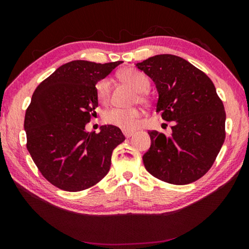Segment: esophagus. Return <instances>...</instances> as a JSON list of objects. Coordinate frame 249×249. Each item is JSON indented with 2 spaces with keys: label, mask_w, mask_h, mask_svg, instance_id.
Returning a JSON list of instances; mask_svg holds the SVG:
<instances>
[{
  "label": "esophagus",
  "mask_w": 249,
  "mask_h": 249,
  "mask_svg": "<svg viewBox=\"0 0 249 249\" xmlns=\"http://www.w3.org/2000/svg\"><path fill=\"white\" fill-rule=\"evenodd\" d=\"M123 134L125 135L126 138H129V137L133 136L134 132H133V130H123Z\"/></svg>",
  "instance_id": "obj_1"
}]
</instances>
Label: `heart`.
<instances>
[{"instance_id": "1", "label": "heart", "mask_w": 249, "mask_h": 249, "mask_svg": "<svg viewBox=\"0 0 249 249\" xmlns=\"http://www.w3.org/2000/svg\"><path fill=\"white\" fill-rule=\"evenodd\" d=\"M120 79L122 81L127 83L130 88L137 92L138 101L141 103L148 102V98L144 94V92L149 89L150 82L145 73L141 72L136 69L129 68L125 69L120 73ZM111 92V84L107 79L101 80L96 84V94L101 102H107ZM141 112L136 108L123 109V108H111L104 113L103 119L107 124L115 125L124 130H133L137 127L140 123Z\"/></svg>"}]
</instances>
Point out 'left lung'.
<instances>
[{
  "label": "left lung",
  "instance_id": "obj_1",
  "mask_svg": "<svg viewBox=\"0 0 249 249\" xmlns=\"http://www.w3.org/2000/svg\"><path fill=\"white\" fill-rule=\"evenodd\" d=\"M135 67L155 83L156 112L174 122L170 136L148 132L151 144L142 156L146 170L178 185L200 179L212 167L225 140L224 105L213 82L175 54H157Z\"/></svg>",
  "mask_w": 249,
  "mask_h": 249
}]
</instances>
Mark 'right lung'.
<instances>
[{"mask_svg":"<svg viewBox=\"0 0 249 249\" xmlns=\"http://www.w3.org/2000/svg\"><path fill=\"white\" fill-rule=\"evenodd\" d=\"M120 64L70 61L33 93L24 121L27 149L41 175L61 190L82 191L102 180L113 150L125 141L114 125L101 126L98 134L86 129L99 105L95 84Z\"/></svg>","mask_w":249,"mask_h":249,"instance_id":"right-lung-1","label":"right lung"}]
</instances>
